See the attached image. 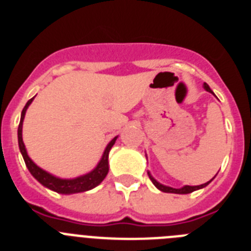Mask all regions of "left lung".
Listing matches in <instances>:
<instances>
[{
  "label": "left lung",
  "instance_id": "left-lung-1",
  "mask_svg": "<svg viewBox=\"0 0 251 251\" xmlns=\"http://www.w3.org/2000/svg\"><path fill=\"white\" fill-rule=\"evenodd\" d=\"M203 88H205V90H207V92L212 93V90L210 89V86H208L206 83L203 84ZM148 176H150V178H151V181L153 182V185L156 186L158 190H161V191H163V192H170V194H191V192L196 191V190H199V188L205 187V186H207L208 183H210V181H208V182L203 183V185H200V186H185V187H182V188H172V187L163 186V185H161L159 182H157L156 179L153 178L150 174H148Z\"/></svg>",
  "mask_w": 251,
  "mask_h": 251
}]
</instances>
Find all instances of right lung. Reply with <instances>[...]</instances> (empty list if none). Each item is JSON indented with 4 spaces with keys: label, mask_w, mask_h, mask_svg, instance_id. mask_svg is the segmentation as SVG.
Instances as JSON below:
<instances>
[{
    "label": "right lung",
    "mask_w": 251,
    "mask_h": 251,
    "mask_svg": "<svg viewBox=\"0 0 251 251\" xmlns=\"http://www.w3.org/2000/svg\"><path fill=\"white\" fill-rule=\"evenodd\" d=\"M32 99L34 98H31L30 100L26 103V105L24 106V109H22L21 121H20L19 130H17L20 151H21L24 161H25L26 166H27L31 175H32V176H34L35 178L41 183V185L50 188V190H52V191L59 192V194H77V192H84V191H88V190H92V188H94L95 186H98L99 183L105 178L106 175H108V170H109V167H108V154H109L110 148H112L113 145L115 143L117 137L113 138L112 141L109 142V145L106 146L100 162H99L98 166H97V167H95L90 174L84 175V176L77 177V178H74V179H61V178H57V177H54L52 175L48 174V172H45V171L41 170L40 167H37L34 162L31 161L30 157L27 156V152H26L24 141H22V122H24V118H25L26 109H27V106L31 104Z\"/></svg>",
    "instance_id": "1"
}]
</instances>
